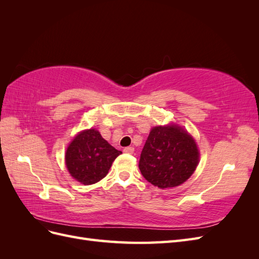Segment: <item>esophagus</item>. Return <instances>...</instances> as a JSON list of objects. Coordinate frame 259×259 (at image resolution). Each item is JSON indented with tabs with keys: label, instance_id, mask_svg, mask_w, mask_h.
<instances>
[{
	"label": "esophagus",
	"instance_id": "1",
	"mask_svg": "<svg viewBox=\"0 0 259 259\" xmlns=\"http://www.w3.org/2000/svg\"><path fill=\"white\" fill-rule=\"evenodd\" d=\"M124 152L125 153H128V154H133V153H134V148H133V147L124 148Z\"/></svg>",
	"mask_w": 259,
	"mask_h": 259
}]
</instances>
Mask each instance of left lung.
I'll use <instances>...</instances> for the list:
<instances>
[{"label":"left lung","instance_id":"obj_1","mask_svg":"<svg viewBox=\"0 0 259 259\" xmlns=\"http://www.w3.org/2000/svg\"><path fill=\"white\" fill-rule=\"evenodd\" d=\"M199 158L193 137L178 125L169 124L150 131L138 166L146 180L165 189L185 183L197 168Z\"/></svg>","mask_w":259,"mask_h":259}]
</instances>
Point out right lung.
Masks as SVG:
<instances>
[{
	"label": "right lung",
	"instance_id": "obj_1",
	"mask_svg": "<svg viewBox=\"0 0 259 259\" xmlns=\"http://www.w3.org/2000/svg\"><path fill=\"white\" fill-rule=\"evenodd\" d=\"M122 151L116 150L95 130H85L77 134L66 151V166L77 182L93 185L103 179L112 162Z\"/></svg>",
	"mask_w": 259,
	"mask_h": 259
}]
</instances>
